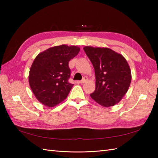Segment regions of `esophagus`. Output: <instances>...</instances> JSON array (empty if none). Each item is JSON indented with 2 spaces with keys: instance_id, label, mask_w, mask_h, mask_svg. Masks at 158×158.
<instances>
[{
  "instance_id": "obj_1",
  "label": "esophagus",
  "mask_w": 158,
  "mask_h": 158,
  "mask_svg": "<svg viewBox=\"0 0 158 158\" xmlns=\"http://www.w3.org/2000/svg\"><path fill=\"white\" fill-rule=\"evenodd\" d=\"M88 77H83V79L81 80V81H79V83H81V84H82V83H85L87 81H88Z\"/></svg>"
}]
</instances>
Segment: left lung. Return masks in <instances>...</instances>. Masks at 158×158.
Instances as JSON below:
<instances>
[{"label":"left lung","instance_id":"obj_1","mask_svg":"<svg viewBox=\"0 0 158 158\" xmlns=\"http://www.w3.org/2000/svg\"><path fill=\"white\" fill-rule=\"evenodd\" d=\"M83 50L95 70L96 89L90 96L102 106L116 105L127 92L132 79L126 60L109 48L86 46Z\"/></svg>","mask_w":158,"mask_h":158}]
</instances>
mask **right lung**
Returning <instances> with one entry per match:
<instances>
[{
	"mask_svg": "<svg viewBox=\"0 0 158 158\" xmlns=\"http://www.w3.org/2000/svg\"><path fill=\"white\" fill-rule=\"evenodd\" d=\"M77 46L52 47L36 57L30 69L29 84L40 102L48 107L66 99L73 84L69 82V62L78 54Z\"/></svg>",
	"mask_w": 158,
	"mask_h": 158,
	"instance_id": "obj_1",
	"label": "right lung"
}]
</instances>
